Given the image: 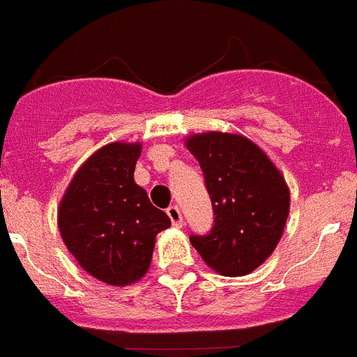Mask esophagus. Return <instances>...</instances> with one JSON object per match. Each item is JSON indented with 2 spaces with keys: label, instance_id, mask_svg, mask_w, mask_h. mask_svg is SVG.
Returning a JSON list of instances; mask_svg holds the SVG:
<instances>
[{
  "label": "esophagus",
  "instance_id": "obj_1",
  "mask_svg": "<svg viewBox=\"0 0 357 357\" xmlns=\"http://www.w3.org/2000/svg\"><path fill=\"white\" fill-rule=\"evenodd\" d=\"M166 213H168L169 220H172V223H173V227L181 229V227L184 225V218H182V213H181V209H178V207H176V206L168 207V211H166Z\"/></svg>",
  "mask_w": 357,
  "mask_h": 357
}]
</instances>
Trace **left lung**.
<instances>
[{"instance_id":"8db88e82","label":"left lung","mask_w":357,"mask_h":357,"mask_svg":"<svg viewBox=\"0 0 357 357\" xmlns=\"http://www.w3.org/2000/svg\"><path fill=\"white\" fill-rule=\"evenodd\" d=\"M214 211L207 236H191L207 266L220 275L252 273L273 254L289 214L284 175L254 141L230 132L189 135Z\"/></svg>"}]
</instances>
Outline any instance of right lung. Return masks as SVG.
<instances>
[{
  "mask_svg": "<svg viewBox=\"0 0 357 357\" xmlns=\"http://www.w3.org/2000/svg\"><path fill=\"white\" fill-rule=\"evenodd\" d=\"M141 143L116 141L82 164L59 204L62 241L94 279L128 286L143 279L151 263L155 236L172 222L151 206L135 184Z\"/></svg>",
  "mask_w": 357,
  "mask_h": 357,
  "instance_id": "add662e5",
  "label": "right lung"
}]
</instances>
